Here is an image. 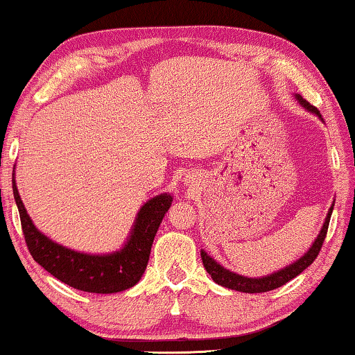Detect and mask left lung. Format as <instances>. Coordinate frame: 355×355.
<instances>
[{
    "label": "left lung",
    "instance_id": "left-lung-1",
    "mask_svg": "<svg viewBox=\"0 0 355 355\" xmlns=\"http://www.w3.org/2000/svg\"><path fill=\"white\" fill-rule=\"evenodd\" d=\"M295 99L298 101V104H300L303 109L308 110V112L315 114L320 121H323L320 110L316 107H313V105L308 103V101L303 99L300 94H295ZM333 209H334V202H333V205L329 207L323 227H321L318 236H316L315 241H313L310 250H308L302 257H298L297 261H293L292 264L285 266L284 269L275 270V272L269 274V275H262V277H245V275H239L236 272H232V270L227 268H223L222 264H218L214 257L209 256L204 250H202L200 257H202V262H204V268L207 272L210 274V277L214 279V282L222 285V287L236 290V292L261 293V292H269V290L282 287V285L287 284L288 280H292L293 277H297L298 274H302L303 270H305L308 266H310L311 262L316 259V256L320 254V250H321V246H323L326 233H328V227H329V220H331V214H333Z\"/></svg>",
    "mask_w": 355,
    "mask_h": 355
}]
</instances>
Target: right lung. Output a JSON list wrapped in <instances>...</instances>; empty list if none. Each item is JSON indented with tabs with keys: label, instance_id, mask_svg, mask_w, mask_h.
I'll use <instances>...</instances> for the list:
<instances>
[{
	"label": "right lung",
	"instance_id": "1",
	"mask_svg": "<svg viewBox=\"0 0 355 355\" xmlns=\"http://www.w3.org/2000/svg\"><path fill=\"white\" fill-rule=\"evenodd\" d=\"M12 194L19 210L27 248L34 261L63 284L91 293L123 292L141 279L156 232L173 204V196L169 192L151 197L138 210L127 241L121 250L107 254H87L58 245L35 227L21 200L15 174Z\"/></svg>",
	"mask_w": 355,
	"mask_h": 355
}]
</instances>
